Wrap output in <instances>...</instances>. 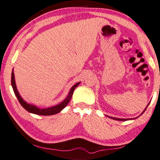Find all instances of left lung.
<instances>
[{
	"instance_id": "8db88e82",
	"label": "left lung",
	"mask_w": 160,
	"mask_h": 160,
	"mask_svg": "<svg viewBox=\"0 0 160 160\" xmlns=\"http://www.w3.org/2000/svg\"><path fill=\"white\" fill-rule=\"evenodd\" d=\"M149 105V104H148ZM147 106V107H148ZM146 108L145 109V110L142 112V113L144 112L145 111V110H146ZM110 118H111V119H114V120H117V121H126V120H128V119H119V118H115V117H110Z\"/></svg>"
}]
</instances>
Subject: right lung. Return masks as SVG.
<instances>
[{
	"mask_svg": "<svg viewBox=\"0 0 160 160\" xmlns=\"http://www.w3.org/2000/svg\"><path fill=\"white\" fill-rule=\"evenodd\" d=\"M79 83H80V82H78L72 86L71 90H70V91H69L68 96H67V98L64 100L63 102H62L60 104L55 105V106H53V107H51V108L41 109V108H38L37 107H36V106H34V105L28 104L27 102H25L24 100L22 98L21 96H19V92L18 91V89H17V87H16L15 76H14L13 70L12 71V75H11V84H12L14 93H15L16 97L18 98V99L19 100V103L21 104V105L25 109V110L29 112L38 114V115H43V116L52 115V114H57L58 112H60L61 110H62L63 109L66 107L67 105L68 104L69 100H71L73 93H74V89L77 88L78 85H79Z\"/></svg>",
	"mask_w": 160,
	"mask_h": 160,
	"instance_id": "obj_1",
	"label": "right lung"
}]
</instances>
